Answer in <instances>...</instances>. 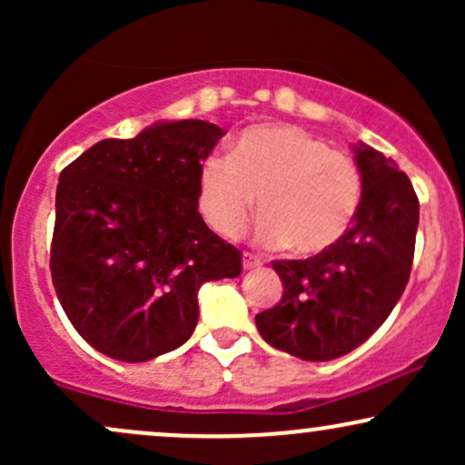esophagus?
<instances>
[{
	"label": "esophagus",
	"instance_id": "34e87169",
	"mask_svg": "<svg viewBox=\"0 0 465 465\" xmlns=\"http://www.w3.org/2000/svg\"><path fill=\"white\" fill-rule=\"evenodd\" d=\"M260 264H262V260H260L258 255H253V253H249V251H244V253H242V269L244 271L255 269V266H260Z\"/></svg>",
	"mask_w": 465,
	"mask_h": 465
}]
</instances>
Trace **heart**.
I'll return each mask as SVG.
<instances>
[{
    "mask_svg": "<svg viewBox=\"0 0 465 465\" xmlns=\"http://www.w3.org/2000/svg\"><path fill=\"white\" fill-rule=\"evenodd\" d=\"M255 196L260 244L322 253L345 236L359 212L361 170L300 126L255 124L240 133L232 153L201 163V214L221 236L236 238L249 225Z\"/></svg>",
    "mask_w": 465,
    "mask_h": 465,
    "instance_id": "b5f03b06",
    "label": "heart"
}]
</instances>
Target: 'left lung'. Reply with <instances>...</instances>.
Listing matches in <instances>:
<instances>
[{
    "label": "left lung",
    "instance_id": "1",
    "mask_svg": "<svg viewBox=\"0 0 465 465\" xmlns=\"http://www.w3.org/2000/svg\"><path fill=\"white\" fill-rule=\"evenodd\" d=\"M362 196L351 227L308 260H275L282 302L255 314L262 339L302 361H332L385 323L413 264L420 203L398 163L371 146H351Z\"/></svg>",
    "mask_w": 465,
    "mask_h": 465
}]
</instances>
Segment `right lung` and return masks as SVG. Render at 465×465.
<instances>
[{
  "label": "right lung",
  "instance_id": "right-lung-1",
  "mask_svg": "<svg viewBox=\"0 0 465 465\" xmlns=\"http://www.w3.org/2000/svg\"><path fill=\"white\" fill-rule=\"evenodd\" d=\"M225 135L203 120L103 140L58 177L50 269L92 348L122 362L177 350L199 322V288L242 273L240 251L199 214V170Z\"/></svg>",
  "mask_w": 465,
  "mask_h": 465
}]
</instances>
